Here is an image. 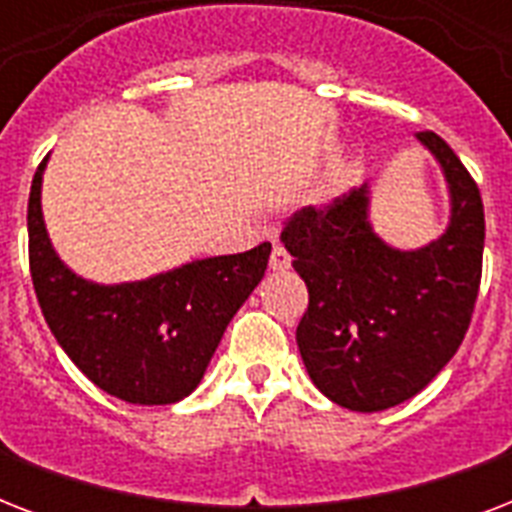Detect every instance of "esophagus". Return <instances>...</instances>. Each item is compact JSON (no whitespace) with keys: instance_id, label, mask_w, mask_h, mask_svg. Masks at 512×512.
I'll return each instance as SVG.
<instances>
[{"instance_id":"34e87169","label":"esophagus","mask_w":512,"mask_h":512,"mask_svg":"<svg viewBox=\"0 0 512 512\" xmlns=\"http://www.w3.org/2000/svg\"><path fill=\"white\" fill-rule=\"evenodd\" d=\"M268 265H271V271H287L289 265H292V257H289V252L284 247H276L271 249V260H268Z\"/></svg>"}]
</instances>
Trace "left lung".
I'll return each mask as SVG.
<instances>
[{"label": "left lung", "instance_id": "left-lung-1", "mask_svg": "<svg viewBox=\"0 0 512 512\" xmlns=\"http://www.w3.org/2000/svg\"><path fill=\"white\" fill-rule=\"evenodd\" d=\"M444 172L449 225L425 247L398 249L369 220V183L329 209L295 212L281 233L308 287L297 348L313 385L350 412L417 396L460 348L484 260L476 180L436 132H417Z\"/></svg>", "mask_w": 512, "mask_h": 512}]
</instances>
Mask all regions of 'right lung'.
<instances>
[{"label":"right lung","mask_w":512,"mask_h":512,"mask_svg":"<svg viewBox=\"0 0 512 512\" xmlns=\"http://www.w3.org/2000/svg\"><path fill=\"white\" fill-rule=\"evenodd\" d=\"M47 159L28 196V263L50 332L100 390L127 404L164 406L191 396L225 327L265 276L271 244L193 260L143 281L82 279L60 260L44 225Z\"/></svg>","instance_id":"right-lung-1"}]
</instances>
